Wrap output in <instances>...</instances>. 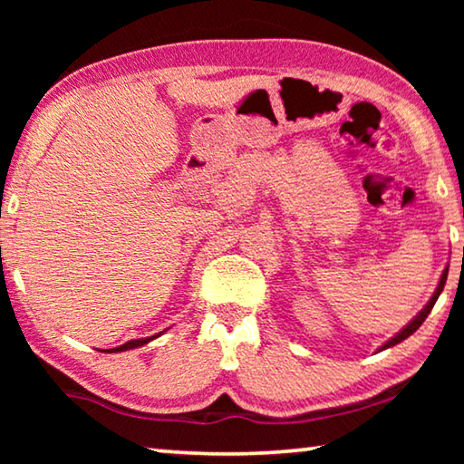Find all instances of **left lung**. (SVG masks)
I'll list each match as a JSON object with an SVG mask.
<instances>
[{
	"instance_id": "8db88e82",
	"label": "left lung",
	"mask_w": 464,
	"mask_h": 464,
	"mask_svg": "<svg viewBox=\"0 0 464 464\" xmlns=\"http://www.w3.org/2000/svg\"><path fill=\"white\" fill-rule=\"evenodd\" d=\"M446 278H449V266H446L444 268V272H442V276H440V282H438V286H436V290H434V295L430 296V301L426 303V307H423L418 315H415L410 324H407L401 332H397L395 335L391 337L389 342H384L381 348H379V352H382V350H387V348H392V345H397V343H401L403 340H407V337H410L413 332H418L420 329V325L423 324V321H426V317L430 315V311L434 309V304H436V301H438V296H440V293H442L444 290V285H446Z\"/></svg>"
}]
</instances>
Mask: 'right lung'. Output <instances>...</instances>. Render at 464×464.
Wrapping results in <instances>:
<instances>
[{
  "label": "right lung",
  "instance_id": "right-lung-1",
  "mask_svg": "<svg viewBox=\"0 0 464 464\" xmlns=\"http://www.w3.org/2000/svg\"><path fill=\"white\" fill-rule=\"evenodd\" d=\"M163 332H168V329H163ZM163 332L155 334V335H149V337H139V340H130V342H127V343L119 345V348L104 350V352H110V354H112V352H127V350H135V348H139V345H145V343H149L151 340H155V337H160Z\"/></svg>",
  "mask_w": 464,
  "mask_h": 464
}]
</instances>
